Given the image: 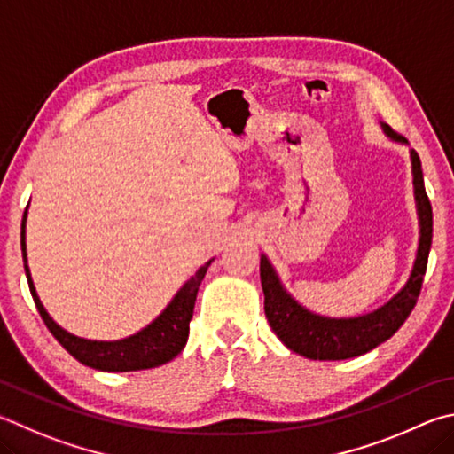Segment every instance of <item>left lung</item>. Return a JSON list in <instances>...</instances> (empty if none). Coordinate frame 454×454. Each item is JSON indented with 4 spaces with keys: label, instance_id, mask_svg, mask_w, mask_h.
<instances>
[{
    "label": "left lung",
    "instance_id": "8db88e82",
    "mask_svg": "<svg viewBox=\"0 0 454 454\" xmlns=\"http://www.w3.org/2000/svg\"><path fill=\"white\" fill-rule=\"evenodd\" d=\"M389 141L409 145L407 138L393 133L389 125L381 122ZM411 175H413V194L419 218V246L413 268L407 282L393 294L383 306L353 317H329L308 309L294 298L282 284V278L271 266L266 254H260V279L263 290V309L268 324L287 349L301 357L316 361H340L364 356L377 345L389 340L405 324L421 294L423 276L427 270L428 252L433 242V210L425 192L423 168L419 154L409 148Z\"/></svg>",
    "mask_w": 454,
    "mask_h": 454
}]
</instances>
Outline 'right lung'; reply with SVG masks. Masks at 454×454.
Masks as SVG:
<instances>
[{
  "instance_id": "1",
  "label": "right lung",
  "mask_w": 454,
  "mask_h": 454,
  "mask_svg": "<svg viewBox=\"0 0 454 454\" xmlns=\"http://www.w3.org/2000/svg\"><path fill=\"white\" fill-rule=\"evenodd\" d=\"M26 226H27V208L23 212L21 220V252H23V268H26L27 284L35 301L39 316L43 317L45 325L53 337L59 341L65 349H67L79 364L87 367H93L98 371H111V373H122V371H141V369H153L168 364L175 359L180 351L184 349L188 341V325H191L192 313H194V301L199 287L206 276L210 263H206L194 271V274L186 279L183 287L175 294L167 308H164L159 316H156L151 324L138 329L137 333L122 337V340L113 341H98V340H87V337H79L69 333L63 329L57 321L49 316L43 303H41L35 284H33L31 270L27 263V244H26Z\"/></svg>"
}]
</instances>
